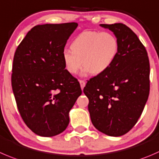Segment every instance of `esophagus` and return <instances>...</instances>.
Listing matches in <instances>:
<instances>
[{
    "mask_svg": "<svg viewBox=\"0 0 159 159\" xmlns=\"http://www.w3.org/2000/svg\"><path fill=\"white\" fill-rule=\"evenodd\" d=\"M79 83H80V85H81V89H84V86H85V81H83V80H80Z\"/></svg>",
    "mask_w": 159,
    "mask_h": 159,
    "instance_id": "1",
    "label": "esophagus"
}]
</instances>
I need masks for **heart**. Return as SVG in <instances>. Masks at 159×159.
Segmentation results:
<instances>
[{
    "instance_id": "obj_1",
    "label": "heart",
    "mask_w": 159,
    "mask_h": 159,
    "mask_svg": "<svg viewBox=\"0 0 159 159\" xmlns=\"http://www.w3.org/2000/svg\"><path fill=\"white\" fill-rule=\"evenodd\" d=\"M71 48L66 49L62 53L67 72L75 75L83 63L82 75H97L112 65L118 53L119 43L112 32L84 31L75 39Z\"/></svg>"
}]
</instances>
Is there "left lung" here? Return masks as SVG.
Wrapping results in <instances>:
<instances>
[{"mask_svg":"<svg viewBox=\"0 0 159 159\" xmlns=\"http://www.w3.org/2000/svg\"><path fill=\"white\" fill-rule=\"evenodd\" d=\"M113 32L119 50L112 65L84 88L91 120L102 133L119 137L138 122L150 90L148 53L136 34L122 23L101 24Z\"/></svg>","mask_w":159,"mask_h":159,"instance_id":"1","label":"left lung"}]
</instances>
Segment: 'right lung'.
Instances as JSON below:
<instances>
[{"mask_svg":"<svg viewBox=\"0 0 159 159\" xmlns=\"http://www.w3.org/2000/svg\"><path fill=\"white\" fill-rule=\"evenodd\" d=\"M77 27L76 22L35 25L15 51L12 90L23 121L39 136H56L65 130L69 112L82 92L62 58Z\"/></svg>","mask_w":159,"mask_h":159,"instance_id":"right-lung-1","label":"right lung"}]
</instances>
